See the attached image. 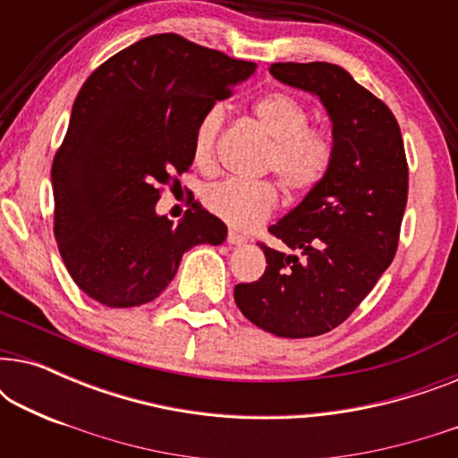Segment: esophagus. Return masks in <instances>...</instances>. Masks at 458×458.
<instances>
[{
    "mask_svg": "<svg viewBox=\"0 0 458 458\" xmlns=\"http://www.w3.org/2000/svg\"><path fill=\"white\" fill-rule=\"evenodd\" d=\"M227 242L231 243V246H242V243L248 242V237L242 235V233H237V231H229Z\"/></svg>",
    "mask_w": 458,
    "mask_h": 458,
    "instance_id": "obj_1",
    "label": "esophagus"
}]
</instances>
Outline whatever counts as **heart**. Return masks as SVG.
Instances as JSON below:
<instances>
[{
    "instance_id": "obj_1",
    "label": "heart",
    "mask_w": 458,
    "mask_h": 458,
    "mask_svg": "<svg viewBox=\"0 0 458 458\" xmlns=\"http://www.w3.org/2000/svg\"><path fill=\"white\" fill-rule=\"evenodd\" d=\"M252 114L271 140L265 168L277 174L287 191L302 193L318 185L334 160L327 131L309 127V110L284 91L265 93L252 104ZM225 124V106L212 104L199 114L191 135V156L198 166H210ZM279 193L268 181H218L204 191V206L235 229H252L273 215Z\"/></svg>"
}]
</instances>
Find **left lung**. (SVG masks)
I'll use <instances>...</instances> for the list:
<instances>
[{
    "label": "left lung",
    "instance_id": "left-lung-1",
    "mask_svg": "<svg viewBox=\"0 0 458 458\" xmlns=\"http://www.w3.org/2000/svg\"><path fill=\"white\" fill-rule=\"evenodd\" d=\"M281 83L321 99L334 160L318 185L268 231L293 254L260 243L267 271L235 285L243 317L279 337H315L352 315L396 254L409 166L392 110L329 62H277Z\"/></svg>",
    "mask_w": 458,
    "mask_h": 458
}]
</instances>
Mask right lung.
Returning a JSON list of instances; mask_svg holds the SVG:
<instances>
[{
  "label": "right lung",
  "mask_w": 458,
  "mask_h": 458,
  "mask_svg": "<svg viewBox=\"0 0 458 458\" xmlns=\"http://www.w3.org/2000/svg\"><path fill=\"white\" fill-rule=\"evenodd\" d=\"M173 33L112 55L81 87L54 156V235L81 290L110 309L152 302L187 250L227 225L198 202L179 225L156 215L162 187L191 166L198 118L254 72Z\"/></svg>",
  "instance_id": "add662e5"
}]
</instances>
